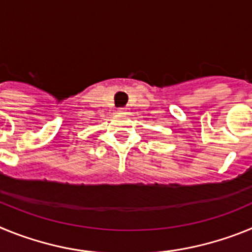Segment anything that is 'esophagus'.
Here are the masks:
<instances>
[{
	"label": "esophagus",
	"instance_id": "esophagus-1",
	"mask_svg": "<svg viewBox=\"0 0 252 252\" xmlns=\"http://www.w3.org/2000/svg\"><path fill=\"white\" fill-rule=\"evenodd\" d=\"M119 112H120V113H124V115H126V113H128V108H127V107H124V108H120Z\"/></svg>",
	"mask_w": 252,
	"mask_h": 252
}]
</instances>
